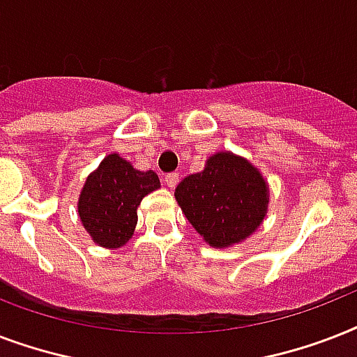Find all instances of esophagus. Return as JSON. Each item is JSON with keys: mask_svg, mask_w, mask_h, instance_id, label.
Wrapping results in <instances>:
<instances>
[{"mask_svg": "<svg viewBox=\"0 0 357 357\" xmlns=\"http://www.w3.org/2000/svg\"><path fill=\"white\" fill-rule=\"evenodd\" d=\"M179 181V174L178 172H170L165 176V183H167V187H170V189H174L176 185H178Z\"/></svg>", "mask_w": 357, "mask_h": 357, "instance_id": "34e87169", "label": "esophagus"}]
</instances>
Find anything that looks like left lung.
Returning a JSON list of instances; mask_svg holds the SVG:
<instances>
[{"instance_id":"1","label":"left lung","mask_w":357,"mask_h":357,"mask_svg":"<svg viewBox=\"0 0 357 357\" xmlns=\"http://www.w3.org/2000/svg\"><path fill=\"white\" fill-rule=\"evenodd\" d=\"M176 200L192 228L213 248L243 243L259 228L268 207V185L257 168L231 151H217L206 168L176 187Z\"/></svg>"}]
</instances>
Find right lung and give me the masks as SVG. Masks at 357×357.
Here are the masks:
<instances>
[{
    "mask_svg": "<svg viewBox=\"0 0 357 357\" xmlns=\"http://www.w3.org/2000/svg\"><path fill=\"white\" fill-rule=\"evenodd\" d=\"M159 187L161 183L153 170H135L119 153H111L81 189L77 202L81 224L98 246L120 248L133 235L137 207L142 198Z\"/></svg>",
    "mask_w": 357,
    "mask_h": 357,
    "instance_id": "1",
    "label": "right lung"
}]
</instances>
